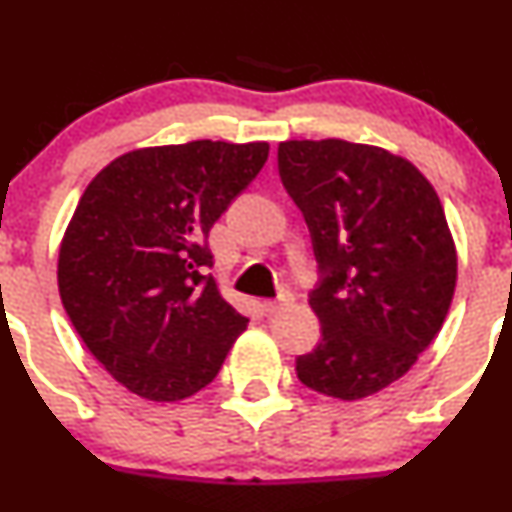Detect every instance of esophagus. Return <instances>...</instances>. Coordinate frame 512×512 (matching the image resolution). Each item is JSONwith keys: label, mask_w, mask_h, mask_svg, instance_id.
Segmentation results:
<instances>
[{"label": "esophagus", "mask_w": 512, "mask_h": 512, "mask_svg": "<svg viewBox=\"0 0 512 512\" xmlns=\"http://www.w3.org/2000/svg\"><path fill=\"white\" fill-rule=\"evenodd\" d=\"M292 302H294L292 294H289V292H282L280 297H277V299H270V302H265V304H262V307H265V312H267V314H277V312H282V309H287L289 304H292Z\"/></svg>", "instance_id": "obj_1"}]
</instances>
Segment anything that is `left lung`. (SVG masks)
<instances>
[{
    "mask_svg": "<svg viewBox=\"0 0 512 512\" xmlns=\"http://www.w3.org/2000/svg\"><path fill=\"white\" fill-rule=\"evenodd\" d=\"M277 165L319 267L309 304L322 339L297 356V376L319 394L364 399L441 332L458 272L446 213L421 170L384 148L285 141Z\"/></svg>",
    "mask_w": 512,
    "mask_h": 512,
    "instance_id": "8db88e82",
    "label": "left lung"
}]
</instances>
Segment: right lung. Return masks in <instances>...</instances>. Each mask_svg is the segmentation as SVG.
<instances>
[{"label": "right lung", "instance_id": "right-lung-1", "mask_svg": "<svg viewBox=\"0 0 512 512\" xmlns=\"http://www.w3.org/2000/svg\"><path fill=\"white\" fill-rule=\"evenodd\" d=\"M267 143L138 148L81 195L59 250V294L103 369L151 401L218 376L247 319L210 275V227L265 165Z\"/></svg>", "mask_w": 512, "mask_h": 512}]
</instances>
